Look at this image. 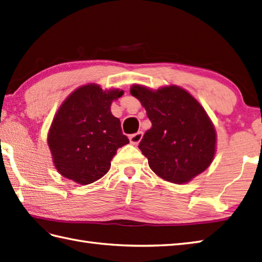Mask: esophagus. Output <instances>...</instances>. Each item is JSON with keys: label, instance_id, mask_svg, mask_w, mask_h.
<instances>
[{"label": "esophagus", "instance_id": "1", "mask_svg": "<svg viewBox=\"0 0 262 262\" xmlns=\"http://www.w3.org/2000/svg\"><path fill=\"white\" fill-rule=\"evenodd\" d=\"M142 138H143V132H137L136 134H133V135L129 136V142L133 145H137L142 141Z\"/></svg>", "mask_w": 262, "mask_h": 262}]
</instances>
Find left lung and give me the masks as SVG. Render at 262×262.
I'll return each mask as SVG.
<instances>
[{"label": "left lung", "instance_id": "obj_1", "mask_svg": "<svg viewBox=\"0 0 262 262\" xmlns=\"http://www.w3.org/2000/svg\"><path fill=\"white\" fill-rule=\"evenodd\" d=\"M130 94L151 121L138 147L159 178L185 184L211 165L216 151L214 125L187 90L175 84L153 90L135 83Z\"/></svg>", "mask_w": 262, "mask_h": 262}]
</instances>
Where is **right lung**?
I'll return each instance as SVG.
<instances>
[{
  "label": "right lung",
  "mask_w": 262,
  "mask_h": 262,
  "mask_svg": "<svg viewBox=\"0 0 262 262\" xmlns=\"http://www.w3.org/2000/svg\"><path fill=\"white\" fill-rule=\"evenodd\" d=\"M123 90L87 83L67 97L48 132V146L59 174L80 185L94 183L109 168L117 149L129 141L111 112Z\"/></svg>",
  "instance_id": "1"
}]
</instances>
